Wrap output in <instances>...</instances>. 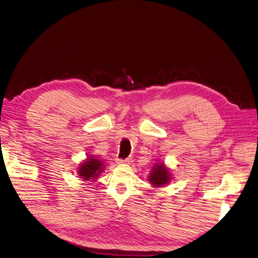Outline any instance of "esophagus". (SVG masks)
<instances>
[{"mask_svg":"<svg viewBox=\"0 0 258 258\" xmlns=\"http://www.w3.org/2000/svg\"><path fill=\"white\" fill-rule=\"evenodd\" d=\"M131 162H133L131 157H128V159H125V160H122V159L117 160L118 164H131Z\"/></svg>","mask_w":258,"mask_h":258,"instance_id":"obj_1","label":"esophagus"}]
</instances>
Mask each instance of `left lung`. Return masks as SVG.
Segmentation results:
<instances>
[{"mask_svg":"<svg viewBox=\"0 0 258 258\" xmlns=\"http://www.w3.org/2000/svg\"><path fill=\"white\" fill-rule=\"evenodd\" d=\"M148 180L153 186H164L170 181L169 170L165 167L164 164H157L153 167Z\"/></svg>","mask_w":258,"mask_h":258,"instance_id":"8db88e82","label":"left lung"}]
</instances>
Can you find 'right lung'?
<instances>
[{
	"label": "right lung",
	"mask_w": 258,
	"mask_h": 258,
	"mask_svg": "<svg viewBox=\"0 0 258 258\" xmlns=\"http://www.w3.org/2000/svg\"><path fill=\"white\" fill-rule=\"evenodd\" d=\"M104 170V163L103 161L96 159L93 156H89V159L85 163L80 164L78 168V173L86 181H90L91 179H95L98 177V174Z\"/></svg>",
	"instance_id": "add662e5"
}]
</instances>
